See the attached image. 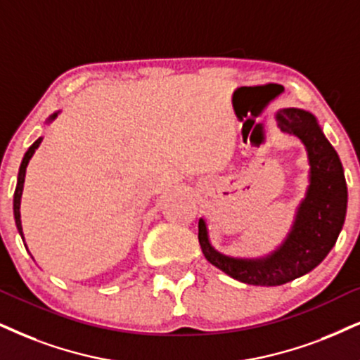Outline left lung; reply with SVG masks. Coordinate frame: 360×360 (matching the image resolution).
Listing matches in <instances>:
<instances>
[{"label":"left lung","instance_id":"8db88e82","mask_svg":"<svg viewBox=\"0 0 360 360\" xmlns=\"http://www.w3.org/2000/svg\"><path fill=\"white\" fill-rule=\"evenodd\" d=\"M277 126L297 136L309 154L311 184L284 244L264 259H234L209 243L206 222L199 219V244L214 267L251 285H281L319 266L339 238L347 211V186L340 159L316 117L302 109H282Z\"/></svg>","mask_w":360,"mask_h":360}]
</instances>
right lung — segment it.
<instances>
[{
    "mask_svg": "<svg viewBox=\"0 0 360 360\" xmlns=\"http://www.w3.org/2000/svg\"><path fill=\"white\" fill-rule=\"evenodd\" d=\"M58 116V112H54V115L49 117V120H54V117ZM41 141L43 138L36 139L33 144H31L28 151H26L25 158H22L21 161V166H20V172H18V184H16V189H15V201H13V211H15V221H16V227L18 231H20L21 238H22V227H21V214H20V204H21V194H22V184H25V176H26V166H28L31 156H33L36 149L41 144Z\"/></svg>",
    "mask_w": 360,
    "mask_h": 360,
    "instance_id": "obj_1",
    "label": "right lung"
}]
</instances>
